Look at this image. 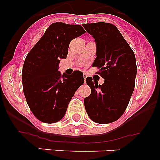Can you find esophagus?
I'll use <instances>...</instances> for the list:
<instances>
[{"label": "esophagus", "instance_id": "obj_1", "mask_svg": "<svg viewBox=\"0 0 160 160\" xmlns=\"http://www.w3.org/2000/svg\"><path fill=\"white\" fill-rule=\"evenodd\" d=\"M87 75L86 74V73H84V74H83V78H84V82L85 83L87 82Z\"/></svg>", "mask_w": 160, "mask_h": 160}]
</instances>
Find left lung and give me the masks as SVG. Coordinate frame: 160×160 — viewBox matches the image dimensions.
Here are the masks:
<instances>
[{"instance_id": "left-lung-1", "label": "left lung", "mask_w": 160, "mask_h": 160, "mask_svg": "<svg viewBox=\"0 0 160 160\" xmlns=\"http://www.w3.org/2000/svg\"><path fill=\"white\" fill-rule=\"evenodd\" d=\"M83 27L95 41L97 57L92 66L98 67V73L104 78L102 85L93 81L94 78H87L91 94L85 98V108L94 122L110 123L122 116L134 91L137 73L135 53L112 24L88 23Z\"/></svg>"}]
</instances>
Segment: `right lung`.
Wrapping results in <instances>:
<instances>
[{"label": "right lung", "mask_w": 160, "mask_h": 160, "mask_svg": "<svg viewBox=\"0 0 160 160\" xmlns=\"http://www.w3.org/2000/svg\"><path fill=\"white\" fill-rule=\"evenodd\" d=\"M85 32L79 25L53 23L25 58L24 94L32 114L42 122L60 121L75 91L84 82L82 72L76 70L69 75L62 74L58 69L61 60L67 57L70 42Z\"/></svg>", "instance_id": "1"}]
</instances>
